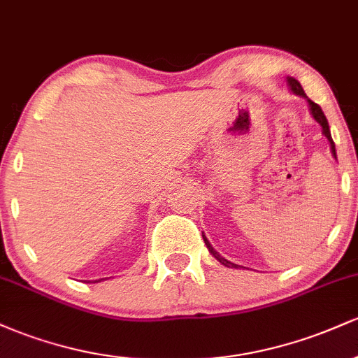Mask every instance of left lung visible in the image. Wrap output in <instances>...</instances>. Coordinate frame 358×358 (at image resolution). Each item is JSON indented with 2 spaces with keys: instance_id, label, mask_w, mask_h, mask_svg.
<instances>
[{
  "instance_id": "left-lung-1",
  "label": "left lung",
  "mask_w": 358,
  "mask_h": 358,
  "mask_svg": "<svg viewBox=\"0 0 358 358\" xmlns=\"http://www.w3.org/2000/svg\"><path fill=\"white\" fill-rule=\"evenodd\" d=\"M286 80H287V85H289V90H291V92L294 94V96H299V97H303V99H306V102H308V108H310V113H311V116H313L315 121L318 122L320 126H322V133H323V136L328 139V143H330V150H331V155H334V158L336 159L335 143H334V139H331L330 126H328V121H327V117H324V114H323L322 108H320L318 104H315V102L311 101V99H308V96H306V94H305V90H303L301 84H299V82H298L296 79H293V77H286ZM202 237H203V242H205V245H207L208 252H210L212 256L215 257L217 261L220 262V264H224L225 268H234V269H241V268H242V269H244V266L234 264V262L227 261V259H225V257H222L220 254L217 252V250L212 248V244H210V242H208L207 237L203 236V232H202ZM245 269H248V268H245Z\"/></svg>"
}]
</instances>
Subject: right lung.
Masks as SVG:
<instances>
[{
	"label": "right lung",
	"mask_w": 358,
	"mask_h": 358,
	"mask_svg": "<svg viewBox=\"0 0 358 358\" xmlns=\"http://www.w3.org/2000/svg\"><path fill=\"white\" fill-rule=\"evenodd\" d=\"M102 279H108V278H102ZM102 279H97V281H94V282H101V281H102Z\"/></svg>",
	"instance_id": "add662e5"
}]
</instances>
